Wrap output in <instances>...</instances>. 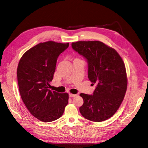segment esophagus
I'll return each instance as SVG.
<instances>
[{
	"label": "esophagus",
	"instance_id": "obj_1",
	"mask_svg": "<svg viewBox=\"0 0 148 148\" xmlns=\"http://www.w3.org/2000/svg\"><path fill=\"white\" fill-rule=\"evenodd\" d=\"M77 95H74V94H72V93H70L69 94V96H70V97H74L75 96H76Z\"/></svg>",
	"mask_w": 148,
	"mask_h": 148
}]
</instances>
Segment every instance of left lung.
Instances as JSON below:
<instances>
[{
    "mask_svg": "<svg viewBox=\"0 0 148 148\" xmlns=\"http://www.w3.org/2000/svg\"><path fill=\"white\" fill-rule=\"evenodd\" d=\"M71 46L87 60L88 78L97 84L93 95H80L84 101L80 112L92 121L106 120L119 109L127 90L124 63L114 49L99 41H79Z\"/></svg>",
    "mask_w": 148,
    "mask_h": 148,
    "instance_id": "8db88e82",
    "label": "left lung"
}]
</instances>
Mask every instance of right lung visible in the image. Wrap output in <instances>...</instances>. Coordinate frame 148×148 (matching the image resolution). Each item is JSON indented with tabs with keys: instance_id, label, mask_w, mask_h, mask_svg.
Wrapping results in <instances>:
<instances>
[{
	"instance_id": "add662e5",
	"label": "right lung",
	"mask_w": 148,
	"mask_h": 148,
	"mask_svg": "<svg viewBox=\"0 0 148 148\" xmlns=\"http://www.w3.org/2000/svg\"><path fill=\"white\" fill-rule=\"evenodd\" d=\"M68 46L69 43H40L25 52L19 60L16 73L19 93L29 112L41 121L58 119L68 103L67 93L49 89L57 59Z\"/></svg>"
}]
</instances>
